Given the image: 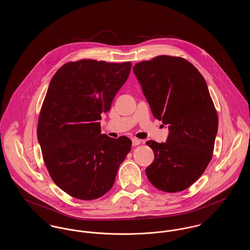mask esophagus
Wrapping results in <instances>:
<instances>
[{
	"instance_id": "34e87169",
	"label": "esophagus",
	"mask_w": 250,
	"mask_h": 250,
	"mask_svg": "<svg viewBox=\"0 0 250 250\" xmlns=\"http://www.w3.org/2000/svg\"><path fill=\"white\" fill-rule=\"evenodd\" d=\"M139 144H141V141H140L139 139H136V138L132 139V145H133V146H137V145H139Z\"/></svg>"
}]
</instances>
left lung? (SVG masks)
<instances>
[{"mask_svg": "<svg viewBox=\"0 0 250 250\" xmlns=\"http://www.w3.org/2000/svg\"><path fill=\"white\" fill-rule=\"evenodd\" d=\"M133 70L154 116L169 129L166 143L146 142L155 154L146 175L160 190H185L202 176L214 152L218 117L207 84L182 57L159 55Z\"/></svg>", "mask_w": 250, "mask_h": 250, "instance_id": "left-lung-1", "label": "left lung"}]
</instances>
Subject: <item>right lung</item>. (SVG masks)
Instances as JSON below:
<instances>
[{"instance_id":"obj_1","label":"right lung","mask_w":250,"mask_h":250,"mask_svg":"<svg viewBox=\"0 0 250 250\" xmlns=\"http://www.w3.org/2000/svg\"><path fill=\"white\" fill-rule=\"evenodd\" d=\"M131 62H68L50 81L37 122V139L52 181L73 198L91 201L109 190L130 152L125 136L101 135V114L128 78Z\"/></svg>"}]
</instances>
